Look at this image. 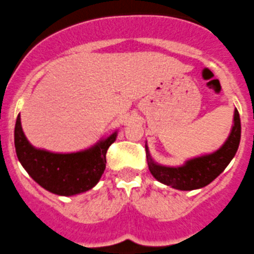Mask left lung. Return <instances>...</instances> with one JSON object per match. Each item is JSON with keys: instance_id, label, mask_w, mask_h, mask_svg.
Listing matches in <instances>:
<instances>
[{"instance_id": "obj_1", "label": "left lung", "mask_w": 254, "mask_h": 254, "mask_svg": "<svg viewBox=\"0 0 254 254\" xmlns=\"http://www.w3.org/2000/svg\"><path fill=\"white\" fill-rule=\"evenodd\" d=\"M239 141H241V119H239L238 110L235 109L229 136L218 150L187 159L182 166L171 167L157 163L152 158L145 141L148 167L157 181L171 186L172 189L181 190V191L202 189L214 181L227 168L238 150Z\"/></svg>"}]
</instances>
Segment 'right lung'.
Wrapping results in <instances>:
<instances>
[{"mask_svg": "<svg viewBox=\"0 0 254 254\" xmlns=\"http://www.w3.org/2000/svg\"><path fill=\"white\" fill-rule=\"evenodd\" d=\"M118 130L90 148L72 153H56L34 147L25 136L20 115L15 125L16 154L36 184L59 196H74L93 189L106 168V152L116 140Z\"/></svg>", "mask_w": 254, "mask_h": 254, "instance_id": "add662e5", "label": "right lung"}]
</instances>
